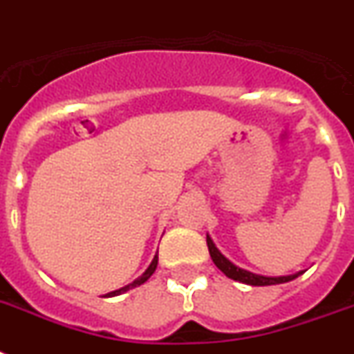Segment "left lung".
<instances>
[{
	"label": "left lung",
	"instance_id": "left-lung-1",
	"mask_svg": "<svg viewBox=\"0 0 354 354\" xmlns=\"http://www.w3.org/2000/svg\"><path fill=\"white\" fill-rule=\"evenodd\" d=\"M207 247H209V252H211V258L214 261V266L220 269V271L229 277L231 280H236V281H242V283H247V286H277V283H286V281H291L301 274V272H297V274H291V277H260V274H254V272H249L245 269H240V267L232 266L231 261L227 260L223 257L222 252L218 251L216 245L212 243V240L207 236Z\"/></svg>",
	"mask_w": 354,
	"mask_h": 354
}]
</instances>
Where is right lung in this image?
<instances>
[{"instance_id": "add662e5", "label": "right lung", "mask_w": 354, "mask_h": 354, "mask_svg": "<svg viewBox=\"0 0 354 354\" xmlns=\"http://www.w3.org/2000/svg\"><path fill=\"white\" fill-rule=\"evenodd\" d=\"M156 266H158V257H154V260L151 261V266L147 267V271L143 272L142 277L138 278V280H134V281H132V283H129V286L122 287V289H118V291L107 292V295H105V297H116V295H122V292H127L129 289H134V287H138V286H142V283H145V281H147L149 278L152 277V272L156 271Z\"/></svg>"}]
</instances>
